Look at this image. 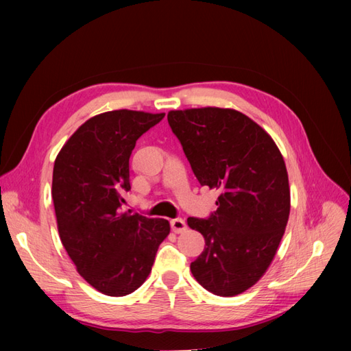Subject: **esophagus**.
Instances as JSON below:
<instances>
[{
  "mask_svg": "<svg viewBox=\"0 0 351 351\" xmlns=\"http://www.w3.org/2000/svg\"><path fill=\"white\" fill-rule=\"evenodd\" d=\"M186 228H187V224H186L184 219H182V218L171 219V230L174 232H177V234H178V232L186 231Z\"/></svg>",
  "mask_w": 351,
  "mask_h": 351,
  "instance_id": "34e87169",
  "label": "esophagus"
}]
</instances>
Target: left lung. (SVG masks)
<instances>
[{"label":"left lung","instance_id":"8db88e82","mask_svg":"<svg viewBox=\"0 0 351 351\" xmlns=\"http://www.w3.org/2000/svg\"><path fill=\"white\" fill-rule=\"evenodd\" d=\"M167 119L199 183L219 190L215 214L187 218L205 239L190 271L212 294H241L268 271L289 222L284 158L268 132L237 110H173Z\"/></svg>","mask_w":351,"mask_h":351}]
</instances>
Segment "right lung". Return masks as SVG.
I'll return each instance as SVG.
<instances>
[{"label":"right lung","mask_w":351,"mask_h":351,"mask_svg":"<svg viewBox=\"0 0 351 351\" xmlns=\"http://www.w3.org/2000/svg\"><path fill=\"white\" fill-rule=\"evenodd\" d=\"M164 115L133 110L98 114L70 136L56 158L52 200L61 243L77 272L105 295L123 297L139 289L169 234L164 218L120 212L130 190L136 141Z\"/></svg>","instance_id":"1"}]
</instances>
